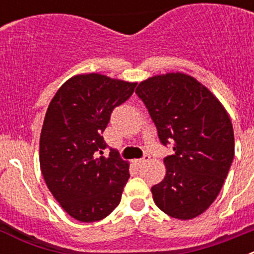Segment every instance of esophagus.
Segmentation results:
<instances>
[{
  "instance_id": "1",
  "label": "esophagus",
  "mask_w": 254,
  "mask_h": 254,
  "mask_svg": "<svg viewBox=\"0 0 254 254\" xmlns=\"http://www.w3.org/2000/svg\"><path fill=\"white\" fill-rule=\"evenodd\" d=\"M150 160V155L149 154H145L142 156V158L141 159H136V160L133 161L134 164H136V165H142L143 163H146V161H149Z\"/></svg>"
}]
</instances>
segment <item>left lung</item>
<instances>
[{
  "label": "left lung",
  "instance_id": "1",
  "mask_svg": "<svg viewBox=\"0 0 254 254\" xmlns=\"http://www.w3.org/2000/svg\"><path fill=\"white\" fill-rule=\"evenodd\" d=\"M136 94L146 107L164 146L167 174L151 187L163 212L179 220L198 216L223 187L234 159V131L228 113L208 89L186 73L154 76Z\"/></svg>",
  "mask_w": 254,
  "mask_h": 254
}]
</instances>
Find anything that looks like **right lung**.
<instances>
[{
    "label": "right lung",
    "mask_w": 254,
    "mask_h": 254,
    "mask_svg": "<svg viewBox=\"0 0 254 254\" xmlns=\"http://www.w3.org/2000/svg\"><path fill=\"white\" fill-rule=\"evenodd\" d=\"M136 85L99 73L77 75L49 104L40 133V169L52 194L78 221L104 219L121 202L128 163L113 149L103 156L108 146L102 133Z\"/></svg>",
    "instance_id": "right-lung-1"
}]
</instances>
